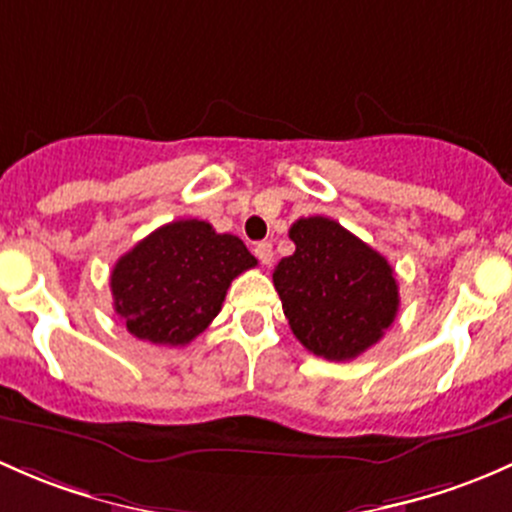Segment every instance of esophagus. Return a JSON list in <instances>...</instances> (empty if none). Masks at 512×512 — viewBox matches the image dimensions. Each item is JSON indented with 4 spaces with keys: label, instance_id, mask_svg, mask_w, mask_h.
Here are the masks:
<instances>
[{
    "label": "esophagus",
    "instance_id": "34e87169",
    "mask_svg": "<svg viewBox=\"0 0 512 512\" xmlns=\"http://www.w3.org/2000/svg\"><path fill=\"white\" fill-rule=\"evenodd\" d=\"M255 255H257V260L262 262V265H267V267H270V265H272V260H274L272 242H257V247H255Z\"/></svg>",
    "mask_w": 512,
    "mask_h": 512
}]
</instances>
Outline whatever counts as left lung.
<instances>
[{
  "mask_svg": "<svg viewBox=\"0 0 512 512\" xmlns=\"http://www.w3.org/2000/svg\"><path fill=\"white\" fill-rule=\"evenodd\" d=\"M297 250L274 267L292 333L326 360H353L383 338L400 306L395 270L341 223L311 215L289 228Z\"/></svg>",
  "mask_w": 512,
  "mask_h": 512,
  "instance_id": "obj_1",
  "label": "left lung"
}]
</instances>
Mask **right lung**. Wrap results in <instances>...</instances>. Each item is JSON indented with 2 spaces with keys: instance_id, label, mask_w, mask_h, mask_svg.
Returning <instances> with one entry per match:
<instances>
[{
  "instance_id": "right-lung-1",
  "label": "right lung",
  "mask_w": 512,
  "mask_h": 512,
  "mask_svg": "<svg viewBox=\"0 0 512 512\" xmlns=\"http://www.w3.org/2000/svg\"><path fill=\"white\" fill-rule=\"evenodd\" d=\"M255 265L235 235L206 220H174L117 260L115 311L139 341L186 346L218 316L230 282Z\"/></svg>"
}]
</instances>
